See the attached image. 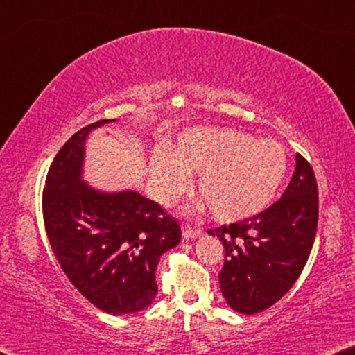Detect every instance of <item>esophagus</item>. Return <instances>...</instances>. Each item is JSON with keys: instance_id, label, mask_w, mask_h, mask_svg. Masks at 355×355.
I'll return each mask as SVG.
<instances>
[{"instance_id": "1", "label": "esophagus", "mask_w": 355, "mask_h": 355, "mask_svg": "<svg viewBox=\"0 0 355 355\" xmlns=\"http://www.w3.org/2000/svg\"><path fill=\"white\" fill-rule=\"evenodd\" d=\"M202 234L200 227H193L191 225H182V236L184 239H196Z\"/></svg>"}]
</instances>
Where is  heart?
Masks as SVG:
<instances>
[{
    "label": "heart",
    "instance_id": "heart-1",
    "mask_svg": "<svg viewBox=\"0 0 355 355\" xmlns=\"http://www.w3.org/2000/svg\"><path fill=\"white\" fill-rule=\"evenodd\" d=\"M198 173L197 192L211 216L239 223L260 215L275 200L288 173V157L278 142L255 140L230 128H192L150 158V178L163 203H173Z\"/></svg>",
    "mask_w": 355,
    "mask_h": 355
}]
</instances>
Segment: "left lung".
I'll use <instances>...</instances> for the list:
<instances>
[{
  "instance_id": "obj_1",
  "label": "left lung",
  "mask_w": 355,
  "mask_h": 355,
  "mask_svg": "<svg viewBox=\"0 0 355 355\" xmlns=\"http://www.w3.org/2000/svg\"><path fill=\"white\" fill-rule=\"evenodd\" d=\"M317 223V179L297 153L293 179L278 202L245 221L208 230L226 250L218 279L227 305L254 315L278 302L307 263Z\"/></svg>"
}]
</instances>
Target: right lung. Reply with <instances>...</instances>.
<instances>
[{
	"label": "right lung",
	"mask_w": 355,
	"mask_h": 355,
	"mask_svg": "<svg viewBox=\"0 0 355 355\" xmlns=\"http://www.w3.org/2000/svg\"><path fill=\"white\" fill-rule=\"evenodd\" d=\"M101 119L72 135L53 159L43 220L62 271L84 297L111 315L135 313L157 297L159 257L181 241V226L135 191L103 192L82 179L85 140Z\"/></svg>",
	"instance_id": "1"
}]
</instances>
